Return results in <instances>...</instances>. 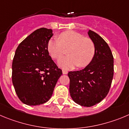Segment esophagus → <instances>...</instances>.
<instances>
[{
	"label": "esophagus",
	"mask_w": 129,
	"mask_h": 129,
	"mask_svg": "<svg viewBox=\"0 0 129 129\" xmlns=\"http://www.w3.org/2000/svg\"><path fill=\"white\" fill-rule=\"evenodd\" d=\"M62 73H63V74H67V73H68V72H67V71L66 70H63L62 71Z\"/></svg>",
	"instance_id": "esophagus-1"
}]
</instances>
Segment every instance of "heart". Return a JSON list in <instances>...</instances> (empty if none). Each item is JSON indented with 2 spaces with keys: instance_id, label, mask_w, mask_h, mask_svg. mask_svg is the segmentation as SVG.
<instances>
[{
  "instance_id": "heart-1",
  "label": "heart",
  "mask_w": 129,
  "mask_h": 129,
  "mask_svg": "<svg viewBox=\"0 0 129 129\" xmlns=\"http://www.w3.org/2000/svg\"><path fill=\"white\" fill-rule=\"evenodd\" d=\"M59 39L60 41L56 38L50 39L47 49L50 56L55 59L62 57L68 49L69 55L58 61L61 67L71 69L76 66L84 67L92 62L95 55V46L91 39L73 30L61 33Z\"/></svg>"
}]
</instances>
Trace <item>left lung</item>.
<instances>
[{
    "label": "left lung",
    "instance_id": "obj_1",
    "mask_svg": "<svg viewBox=\"0 0 129 129\" xmlns=\"http://www.w3.org/2000/svg\"><path fill=\"white\" fill-rule=\"evenodd\" d=\"M88 35L95 46V55L83 69L70 71L69 92L76 104L91 107L100 103L108 95L114 73L113 56L106 42L93 31Z\"/></svg>",
    "mask_w": 129,
    "mask_h": 129
}]
</instances>
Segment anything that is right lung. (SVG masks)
I'll use <instances>...</instances> for the list:
<instances>
[{
    "mask_svg": "<svg viewBox=\"0 0 129 129\" xmlns=\"http://www.w3.org/2000/svg\"><path fill=\"white\" fill-rule=\"evenodd\" d=\"M53 34L41 28L18 46L12 63V81L20 101L28 106L46 103L62 74L49 55L47 46Z\"/></svg>",
    "mask_w": 129,
    "mask_h": 129,
    "instance_id": "right-lung-1",
    "label": "right lung"
}]
</instances>
